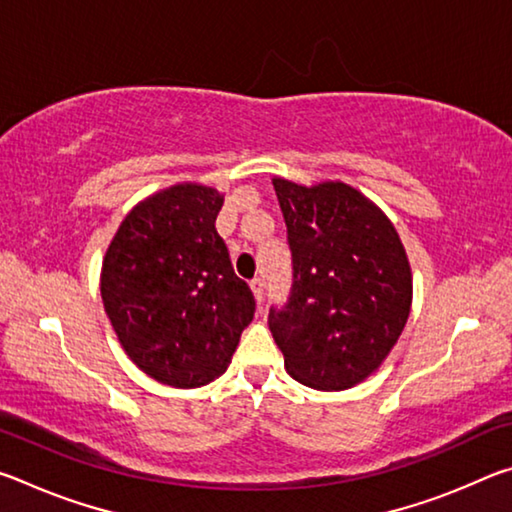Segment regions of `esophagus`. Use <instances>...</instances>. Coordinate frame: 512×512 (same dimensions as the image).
I'll list each match as a JSON object with an SVG mask.
<instances>
[{"mask_svg":"<svg viewBox=\"0 0 512 512\" xmlns=\"http://www.w3.org/2000/svg\"><path fill=\"white\" fill-rule=\"evenodd\" d=\"M250 289H253V293H255V300L262 302L264 300V291H266L264 277H255V280H250Z\"/></svg>","mask_w":512,"mask_h":512,"instance_id":"1","label":"esophagus"}]
</instances>
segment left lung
Segmentation results:
<instances>
[{
	"instance_id": "obj_1",
	"label": "left lung",
	"mask_w": 512,
	"mask_h": 512,
	"mask_svg": "<svg viewBox=\"0 0 512 512\" xmlns=\"http://www.w3.org/2000/svg\"><path fill=\"white\" fill-rule=\"evenodd\" d=\"M287 223L293 282L268 309L287 372L318 391H345L375 372L411 311V266L393 223L343 183L273 178Z\"/></svg>"
}]
</instances>
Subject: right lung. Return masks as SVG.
Wrapping results in <instances>:
<instances>
[{
  "instance_id": "right-lung-1",
  "label": "right lung",
  "mask_w": 512,
  "mask_h": 512,
  "mask_svg": "<svg viewBox=\"0 0 512 512\" xmlns=\"http://www.w3.org/2000/svg\"><path fill=\"white\" fill-rule=\"evenodd\" d=\"M223 196L176 185L146 198L119 225L103 259L101 298L135 366L155 381L198 388L223 375L255 316L214 228Z\"/></svg>"
}]
</instances>
